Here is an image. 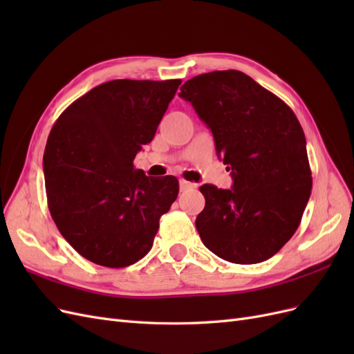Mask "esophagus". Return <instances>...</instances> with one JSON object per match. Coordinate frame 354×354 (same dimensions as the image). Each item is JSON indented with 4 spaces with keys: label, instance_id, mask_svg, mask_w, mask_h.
<instances>
[{
    "label": "esophagus",
    "instance_id": "esophagus-1",
    "mask_svg": "<svg viewBox=\"0 0 354 354\" xmlns=\"http://www.w3.org/2000/svg\"><path fill=\"white\" fill-rule=\"evenodd\" d=\"M192 187H195L194 183H190V181H186V180H183V178L180 180V190H181V192L187 190V189H192Z\"/></svg>",
    "mask_w": 354,
    "mask_h": 354
}]
</instances>
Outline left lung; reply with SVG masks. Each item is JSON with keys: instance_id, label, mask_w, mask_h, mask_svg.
Segmentation results:
<instances>
[{"instance_id": "left-lung-1", "label": "left lung", "mask_w": 354, "mask_h": 354, "mask_svg": "<svg viewBox=\"0 0 354 354\" xmlns=\"http://www.w3.org/2000/svg\"><path fill=\"white\" fill-rule=\"evenodd\" d=\"M180 90L211 128L233 178L232 189L199 187L203 245L230 263L269 260L292 238L312 194L301 125L283 100L239 71L202 73Z\"/></svg>"}]
</instances>
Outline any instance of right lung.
Here are the masks:
<instances>
[{"instance_id": "add662e5", "label": "right lung", "mask_w": 354, "mask_h": 354, "mask_svg": "<svg viewBox=\"0 0 354 354\" xmlns=\"http://www.w3.org/2000/svg\"><path fill=\"white\" fill-rule=\"evenodd\" d=\"M181 80H113L90 90L53 125L44 176L48 209L84 259L120 269L151 251L178 195L174 176L147 177L133 160L152 142Z\"/></svg>"}]
</instances>
